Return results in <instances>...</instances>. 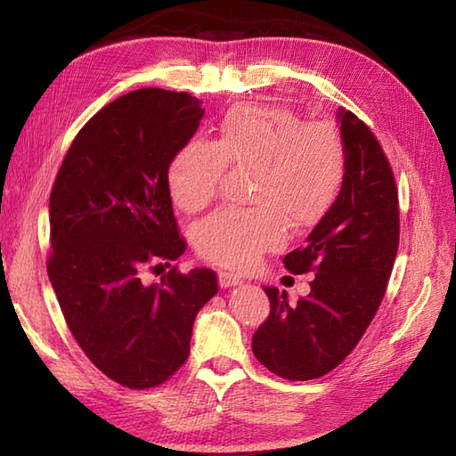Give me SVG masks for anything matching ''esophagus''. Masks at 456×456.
I'll use <instances>...</instances> for the list:
<instances>
[{
    "mask_svg": "<svg viewBox=\"0 0 456 456\" xmlns=\"http://www.w3.org/2000/svg\"><path fill=\"white\" fill-rule=\"evenodd\" d=\"M241 278H238V275L233 273H228V272H218V285L223 289H228V287H236V285H241Z\"/></svg>",
    "mask_w": 456,
    "mask_h": 456,
    "instance_id": "esophagus-1",
    "label": "esophagus"
}]
</instances>
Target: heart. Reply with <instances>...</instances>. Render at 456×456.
I'll return each instance as SVG.
<instances>
[{
	"instance_id": "b5f03b06",
	"label": "heart",
	"mask_w": 456,
	"mask_h": 456,
	"mask_svg": "<svg viewBox=\"0 0 456 456\" xmlns=\"http://www.w3.org/2000/svg\"><path fill=\"white\" fill-rule=\"evenodd\" d=\"M253 169L249 209H220L196 228L201 258L249 270L280 249L287 228L317 226L337 203L348 171V150L330 121H305L287 108L240 104L218 123L213 141L191 139L169 167L175 203L200 213L220 191L226 167Z\"/></svg>"
}]
</instances>
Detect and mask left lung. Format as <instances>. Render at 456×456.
<instances>
[{
	"label": "left lung",
	"instance_id": "1",
	"mask_svg": "<svg viewBox=\"0 0 456 456\" xmlns=\"http://www.w3.org/2000/svg\"><path fill=\"white\" fill-rule=\"evenodd\" d=\"M338 119L346 181L306 243L283 258L291 273H315L312 291L289 305L285 291L265 287L270 315L253 335L256 360L287 380L320 379L346 360L380 306L399 245L390 161L350 110H338Z\"/></svg>",
	"mask_w": 456,
	"mask_h": 456
}]
</instances>
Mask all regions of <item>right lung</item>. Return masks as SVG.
<instances>
[{"label":"right lung","instance_id":"right-lung-1","mask_svg":"<svg viewBox=\"0 0 456 456\" xmlns=\"http://www.w3.org/2000/svg\"><path fill=\"white\" fill-rule=\"evenodd\" d=\"M203 112L188 93L119 96L76 134L51 190L47 273L66 325L91 363L131 390L184 365L196 315L218 291L213 270L171 266L186 241L167 173ZM146 271L166 273L146 284Z\"/></svg>","mask_w":456,"mask_h":456}]
</instances>
